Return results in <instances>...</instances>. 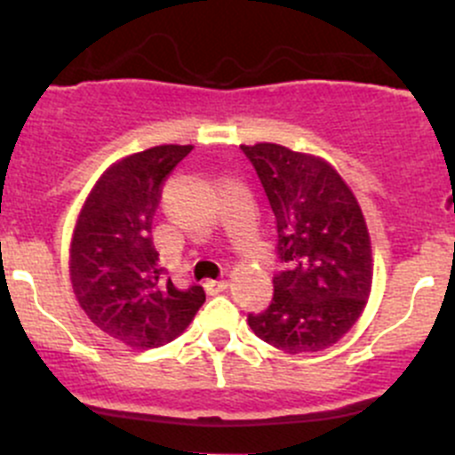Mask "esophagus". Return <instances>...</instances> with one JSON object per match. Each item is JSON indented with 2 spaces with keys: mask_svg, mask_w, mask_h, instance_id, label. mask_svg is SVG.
Wrapping results in <instances>:
<instances>
[{
  "mask_svg": "<svg viewBox=\"0 0 455 455\" xmlns=\"http://www.w3.org/2000/svg\"><path fill=\"white\" fill-rule=\"evenodd\" d=\"M227 288H228L227 279H206L204 282V291L209 292V295H218V292L227 291Z\"/></svg>",
  "mask_w": 455,
  "mask_h": 455,
  "instance_id": "esophagus-1",
  "label": "esophagus"
}]
</instances>
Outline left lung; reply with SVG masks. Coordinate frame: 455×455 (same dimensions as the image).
I'll use <instances>...</instances> for the list:
<instances>
[{
	"label": "left lung",
	"instance_id": "8db88e82",
	"mask_svg": "<svg viewBox=\"0 0 455 455\" xmlns=\"http://www.w3.org/2000/svg\"><path fill=\"white\" fill-rule=\"evenodd\" d=\"M242 151L273 209L279 259L273 301L249 313L251 330L291 355L325 350L370 297L371 249L359 202L325 160L273 142Z\"/></svg>",
	"mask_w": 455,
	"mask_h": 455
}]
</instances>
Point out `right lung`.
Masks as SVG:
<instances>
[{
	"label": "right lung",
	"mask_w": 455,
	"mask_h": 455,
	"mask_svg": "<svg viewBox=\"0 0 455 455\" xmlns=\"http://www.w3.org/2000/svg\"><path fill=\"white\" fill-rule=\"evenodd\" d=\"M191 149L160 145L123 158L96 182L76 222V299L96 328L132 347L173 341L204 304V288H178L167 277L151 240L160 187Z\"/></svg>",
	"instance_id": "add662e5"
}]
</instances>
